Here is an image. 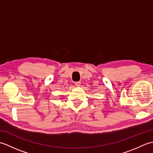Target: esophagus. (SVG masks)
Returning <instances> with one entry per match:
<instances>
[{"instance_id": "esophagus-1", "label": "esophagus", "mask_w": 153, "mask_h": 153, "mask_svg": "<svg viewBox=\"0 0 153 153\" xmlns=\"http://www.w3.org/2000/svg\"><path fill=\"white\" fill-rule=\"evenodd\" d=\"M75 85L77 87H79L81 85V82H75Z\"/></svg>"}]
</instances>
